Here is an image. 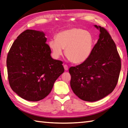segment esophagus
Here are the masks:
<instances>
[{
  "label": "esophagus",
  "mask_w": 128,
  "mask_h": 128,
  "mask_svg": "<svg viewBox=\"0 0 128 128\" xmlns=\"http://www.w3.org/2000/svg\"><path fill=\"white\" fill-rule=\"evenodd\" d=\"M64 70L66 71H67L68 70V66H67V64H64Z\"/></svg>",
  "instance_id": "esophagus-1"
}]
</instances>
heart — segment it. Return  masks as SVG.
<instances>
[{
  "instance_id": "1",
  "label": "heart",
  "mask_w": 128,
  "mask_h": 128,
  "mask_svg": "<svg viewBox=\"0 0 128 128\" xmlns=\"http://www.w3.org/2000/svg\"><path fill=\"white\" fill-rule=\"evenodd\" d=\"M54 58H58L64 53L71 62L80 64L85 62L90 56L94 46V38L88 31L72 28L61 31L56 39L48 43Z\"/></svg>"
}]
</instances>
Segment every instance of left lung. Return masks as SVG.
I'll list each match as a JSON object with an SVG mask.
<instances>
[{
	"mask_svg": "<svg viewBox=\"0 0 128 128\" xmlns=\"http://www.w3.org/2000/svg\"><path fill=\"white\" fill-rule=\"evenodd\" d=\"M100 30L99 39L88 58L71 67L70 85L74 94L86 102L99 100L112 93L116 87L121 70V60L116 44L105 28Z\"/></svg>",
	"mask_w": 128,
	"mask_h": 128,
	"instance_id": "8db88e82",
	"label": "left lung"
}]
</instances>
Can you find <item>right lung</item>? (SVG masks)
I'll list each match as a JSON object with an SVG mask.
<instances>
[{"label": "right lung", "mask_w": 128, "mask_h": 128, "mask_svg": "<svg viewBox=\"0 0 128 128\" xmlns=\"http://www.w3.org/2000/svg\"><path fill=\"white\" fill-rule=\"evenodd\" d=\"M44 33L26 30L14 40L8 54L9 85L22 98L38 102L50 92L55 81L64 72L63 62L53 59Z\"/></svg>", "instance_id": "obj_1"}]
</instances>
